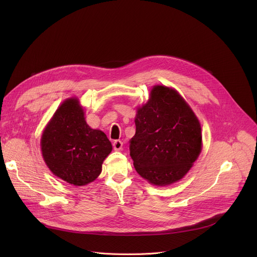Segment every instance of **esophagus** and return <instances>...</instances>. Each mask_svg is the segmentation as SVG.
<instances>
[{
	"label": "esophagus",
	"instance_id": "esophagus-1",
	"mask_svg": "<svg viewBox=\"0 0 257 257\" xmlns=\"http://www.w3.org/2000/svg\"><path fill=\"white\" fill-rule=\"evenodd\" d=\"M113 148L115 151H121L123 148V142L121 140H115L113 142Z\"/></svg>",
	"mask_w": 257,
	"mask_h": 257
}]
</instances>
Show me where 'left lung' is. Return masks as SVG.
I'll return each mask as SVG.
<instances>
[{"label":"left lung","mask_w":257,"mask_h":257,"mask_svg":"<svg viewBox=\"0 0 257 257\" xmlns=\"http://www.w3.org/2000/svg\"><path fill=\"white\" fill-rule=\"evenodd\" d=\"M130 156L137 173L157 186L181 180L201 152V127L175 89L157 85L138 107Z\"/></svg>","instance_id":"left-lung-1"}]
</instances>
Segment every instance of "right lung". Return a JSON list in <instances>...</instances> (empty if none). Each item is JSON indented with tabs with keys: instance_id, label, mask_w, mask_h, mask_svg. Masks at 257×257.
<instances>
[{
	"instance_id": "right-lung-1",
	"label": "right lung",
	"mask_w": 257,
	"mask_h": 257,
	"mask_svg": "<svg viewBox=\"0 0 257 257\" xmlns=\"http://www.w3.org/2000/svg\"><path fill=\"white\" fill-rule=\"evenodd\" d=\"M43 158L60 179L83 186L101 172L104 159L112 152L106 135L90 128L75 97L66 99L56 111L42 136Z\"/></svg>"
}]
</instances>
